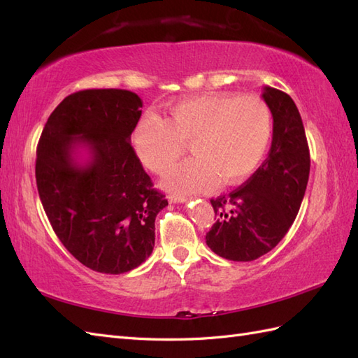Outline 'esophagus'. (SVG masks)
<instances>
[{
    "label": "esophagus",
    "instance_id": "obj_1",
    "mask_svg": "<svg viewBox=\"0 0 358 358\" xmlns=\"http://www.w3.org/2000/svg\"><path fill=\"white\" fill-rule=\"evenodd\" d=\"M167 199H169L171 203H185V201H187L186 195H178V194H171L169 196H167Z\"/></svg>",
    "mask_w": 358,
    "mask_h": 358
}]
</instances>
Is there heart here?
<instances>
[{
    "label": "heart",
    "instance_id": "1",
    "mask_svg": "<svg viewBox=\"0 0 358 358\" xmlns=\"http://www.w3.org/2000/svg\"><path fill=\"white\" fill-rule=\"evenodd\" d=\"M166 113H144L131 140L140 162L157 173L169 169L189 143L194 157L164 177V186L175 192L238 183L255 171L271 143V110L252 95H192L167 104Z\"/></svg>",
    "mask_w": 358,
    "mask_h": 358
}]
</instances>
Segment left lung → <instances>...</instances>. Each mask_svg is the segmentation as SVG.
Listing matches in <instances>:
<instances>
[{
  "label": "left lung",
  "mask_w": 358,
  "mask_h": 358,
  "mask_svg": "<svg viewBox=\"0 0 358 358\" xmlns=\"http://www.w3.org/2000/svg\"><path fill=\"white\" fill-rule=\"evenodd\" d=\"M263 100L273 118L268 158L245 185L210 200L217 222L206 245L232 262L257 260L278 245L299 214L309 180L308 140L294 100L269 86Z\"/></svg>",
  "instance_id": "left-lung-1"
}]
</instances>
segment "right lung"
I'll return each instance as SVG.
<instances>
[{"label":"right lung","mask_w":358,"mask_h":358,"mask_svg":"<svg viewBox=\"0 0 358 358\" xmlns=\"http://www.w3.org/2000/svg\"><path fill=\"white\" fill-rule=\"evenodd\" d=\"M141 108L131 90H80L57 106L38 141L36 187L52 229L80 263L101 273L146 262L155 218L167 206L131 144Z\"/></svg>","instance_id":"obj_1"}]
</instances>
